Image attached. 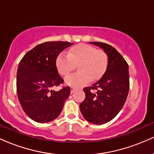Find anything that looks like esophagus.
<instances>
[{
	"mask_svg": "<svg viewBox=\"0 0 154 154\" xmlns=\"http://www.w3.org/2000/svg\"><path fill=\"white\" fill-rule=\"evenodd\" d=\"M76 90H77V89H76L75 88H74V87H72V88H71V93H72H72H75Z\"/></svg>",
	"mask_w": 154,
	"mask_h": 154,
	"instance_id": "esophagus-1",
	"label": "esophagus"
}]
</instances>
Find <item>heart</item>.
<instances>
[{"label": "heart", "mask_w": 154, "mask_h": 154, "mask_svg": "<svg viewBox=\"0 0 154 154\" xmlns=\"http://www.w3.org/2000/svg\"><path fill=\"white\" fill-rule=\"evenodd\" d=\"M78 65L79 72L69 76L65 82L72 87H80L91 80L99 79L106 70L108 58L106 54L87 44L72 48L68 54L61 52L58 55L56 66L62 76H68Z\"/></svg>", "instance_id": "b5f03b06"}]
</instances>
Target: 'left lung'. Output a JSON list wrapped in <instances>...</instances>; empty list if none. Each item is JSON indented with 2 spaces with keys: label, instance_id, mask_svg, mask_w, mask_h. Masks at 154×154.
I'll list each match as a JSON object with an SVG mask.
<instances>
[{
  "label": "left lung",
  "instance_id": "obj_1",
  "mask_svg": "<svg viewBox=\"0 0 154 154\" xmlns=\"http://www.w3.org/2000/svg\"><path fill=\"white\" fill-rule=\"evenodd\" d=\"M103 50L108 56L104 75L92 87L85 88V98L79 104L83 117L95 125L109 122L122 109L130 88L129 66L125 59L110 45L90 42ZM92 89H96L93 93Z\"/></svg>",
  "mask_w": 154,
  "mask_h": 154
}]
</instances>
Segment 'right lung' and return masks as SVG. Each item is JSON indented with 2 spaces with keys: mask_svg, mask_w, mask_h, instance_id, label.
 Returning <instances> with one entry per match:
<instances>
[{
  "mask_svg": "<svg viewBox=\"0 0 154 154\" xmlns=\"http://www.w3.org/2000/svg\"><path fill=\"white\" fill-rule=\"evenodd\" d=\"M69 42H45L24 55L19 63L17 95L23 110L30 119L46 123L56 119L70 95L69 86L59 91L52 88L62 84L56 60L63 50L73 45Z\"/></svg>",
  "mask_w": 154,
  "mask_h": 154,
  "instance_id": "right-lung-1",
  "label": "right lung"
}]
</instances>
